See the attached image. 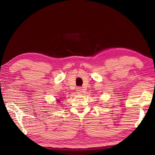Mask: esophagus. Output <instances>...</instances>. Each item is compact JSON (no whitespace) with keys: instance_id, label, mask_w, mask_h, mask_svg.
Wrapping results in <instances>:
<instances>
[{"instance_id":"obj_1","label":"esophagus","mask_w":155,"mask_h":155,"mask_svg":"<svg viewBox=\"0 0 155 155\" xmlns=\"http://www.w3.org/2000/svg\"><path fill=\"white\" fill-rule=\"evenodd\" d=\"M77 92L78 93H82L83 92V89L82 88V87H78L77 88Z\"/></svg>"}]
</instances>
